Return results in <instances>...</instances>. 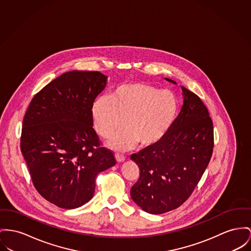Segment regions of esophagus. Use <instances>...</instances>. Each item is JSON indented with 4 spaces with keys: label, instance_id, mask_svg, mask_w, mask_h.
I'll return each mask as SVG.
<instances>
[{
    "label": "esophagus",
    "instance_id": "esophagus-1",
    "mask_svg": "<svg viewBox=\"0 0 251 251\" xmlns=\"http://www.w3.org/2000/svg\"><path fill=\"white\" fill-rule=\"evenodd\" d=\"M115 159H116L117 163H123V162H125V160H126V158H125L123 155L119 154V153L115 154Z\"/></svg>",
    "mask_w": 251,
    "mask_h": 251
}]
</instances>
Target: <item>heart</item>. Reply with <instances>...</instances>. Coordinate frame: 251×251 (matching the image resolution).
I'll return each mask as SVG.
<instances>
[{
	"label": "heart",
	"mask_w": 251,
	"mask_h": 251,
	"mask_svg": "<svg viewBox=\"0 0 251 251\" xmlns=\"http://www.w3.org/2000/svg\"><path fill=\"white\" fill-rule=\"evenodd\" d=\"M179 113L176 95L144 82L120 84L110 98L101 96L94 100L92 117L95 129L109 138L123 126L107 146L118 151L151 148L162 141L173 126Z\"/></svg>",
	"instance_id": "obj_1"
}]
</instances>
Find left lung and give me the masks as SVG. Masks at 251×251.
I'll return each mask as SVG.
<instances>
[{
    "label": "left lung",
    "mask_w": 251,
    "mask_h": 251,
    "mask_svg": "<svg viewBox=\"0 0 251 251\" xmlns=\"http://www.w3.org/2000/svg\"><path fill=\"white\" fill-rule=\"evenodd\" d=\"M181 88L183 105L169 132L157 145L130 157L140 168L130 196L151 214L173 210L188 199L213 151V124L207 108L196 94Z\"/></svg>",
    "instance_id": "obj_1"
}]
</instances>
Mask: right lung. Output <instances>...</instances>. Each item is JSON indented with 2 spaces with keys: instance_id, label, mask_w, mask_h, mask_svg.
Masks as SVG:
<instances>
[{
  "instance_id": "right-lung-1",
  "label": "right lung",
  "mask_w": 251,
  "mask_h": 251,
  "mask_svg": "<svg viewBox=\"0 0 251 251\" xmlns=\"http://www.w3.org/2000/svg\"><path fill=\"white\" fill-rule=\"evenodd\" d=\"M106 83L99 71L66 72L34 96L24 117L21 151L34 186L61 208L91 200L97 175L116 164L92 127V105Z\"/></svg>"
}]
</instances>
